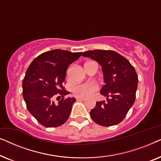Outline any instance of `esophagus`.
<instances>
[{"instance_id":"1","label":"esophagus","mask_w":161,"mask_h":161,"mask_svg":"<svg viewBox=\"0 0 161 161\" xmlns=\"http://www.w3.org/2000/svg\"><path fill=\"white\" fill-rule=\"evenodd\" d=\"M76 100H78V101H79V100H80V101H84L85 99H84V98H80V97H77Z\"/></svg>"}]
</instances>
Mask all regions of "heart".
<instances>
[{
	"instance_id": "b5f03b06",
	"label": "heart",
	"mask_w": 161,
	"mask_h": 161,
	"mask_svg": "<svg viewBox=\"0 0 161 161\" xmlns=\"http://www.w3.org/2000/svg\"><path fill=\"white\" fill-rule=\"evenodd\" d=\"M99 89L97 83L93 81L80 83L72 87V94L76 97L88 98L91 97Z\"/></svg>"
}]
</instances>
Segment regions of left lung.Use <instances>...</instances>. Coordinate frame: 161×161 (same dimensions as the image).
I'll return each mask as SVG.
<instances>
[{
    "label": "left lung",
    "mask_w": 161,
    "mask_h": 161,
    "mask_svg": "<svg viewBox=\"0 0 161 161\" xmlns=\"http://www.w3.org/2000/svg\"><path fill=\"white\" fill-rule=\"evenodd\" d=\"M82 56L102 66L105 83L100 94L106 97L107 100L97 102L90 112L91 118L101 126L119 124L136 100L138 78L135 68L127 58L114 50H89Z\"/></svg>",
    "instance_id": "left-lung-1"
}]
</instances>
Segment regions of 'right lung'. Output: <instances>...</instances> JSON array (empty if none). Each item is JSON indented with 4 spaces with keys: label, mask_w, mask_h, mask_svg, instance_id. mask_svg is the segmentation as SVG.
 <instances>
[{
    "label": "right lung",
    "mask_w": 161,
    "mask_h": 161,
    "mask_svg": "<svg viewBox=\"0 0 161 161\" xmlns=\"http://www.w3.org/2000/svg\"><path fill=\"white\" fill-rule=\"evenodd\" d=\"M81 54L53 50L39 55L28 67L23 81V98L28 111L42 126H61L69 118L76 100L64 98L69 92L63 83L67 68ZM55 96L59 98L58 103L53 101Z\"/></svg>",
    "instance_id": "right-lung-1"
}]
</instances>
